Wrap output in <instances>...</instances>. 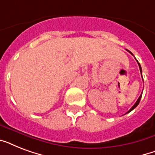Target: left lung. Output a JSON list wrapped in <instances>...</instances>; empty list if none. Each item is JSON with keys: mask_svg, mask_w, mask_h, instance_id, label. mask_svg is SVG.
<instances>
[{"mask_svg": "<svg viewBox=\"0 0 155 155\" xmlns=\"http://www.w3.org/2000/svg\"><path fill=\"white\" fill-rule=\"evenodd\" d=\"M127 51H128V50H127ZM128 51L130 52V53L131 54H132V55H134V54H133L131 53V52L130 51ZM135 59H136V58H135ZM136 60H137V59H136ZM137 63H138V66H139V69H140V71H141V74H142V68H141V65H140V63H138V61L137 60ZM142 80H143V78H142ZM142 94H141V95H140L139 98H138V99H137V101H136V103H135L134 104V106H133L132 108H130V110L128 111V112H127V113H130V112H131V111H132L133 109H134V108H136V107H137V105H138V104H139L140 101H141V98H142Z\"/></svg>", "mask_w": 155, "mask_h": 155, "instance_id": "obj_1", "label": "left lung"}]
</instances>
